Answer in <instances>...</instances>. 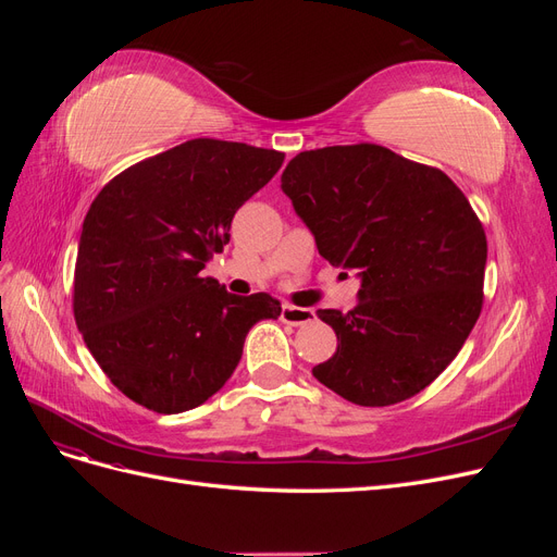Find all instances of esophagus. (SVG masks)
Masks as SVG:
<instances>
[{
	"mask_svg": "<svg viewBox=\"0 0 557 557\" xmlns=\"http://www.w3.org/2000/svg\"><path fill=\"white\" fill-rule=\"evenodd\" d=\"M281 320L288 325H307L313 320V311L305 307H293V305H283L281 307Z\"/></svg>",
	"mask_w": 557,
	"mask_h": 557,
	"instance_id": "obj_1",
	"label": "esophagus"
}]
</instances>
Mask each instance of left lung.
<instances>
[{
	"mask_svg": "<svg viewBox=\"0 0 557 557\" xmlns=\"http://www.w3.org/2000/svg\"><path fill=\"white\" fill-rule=\"evenodd\" d=\"M281 190L320 256L360 278L356 309L315 311L336 352L313 376L360 407L423 391L458 356L483 305L487 242L462 190L376 144L305 150Z\"/></svg>",
	"mask_w": 557,
	"mask_h": 557,
	"instance_id": "8db88e82",
	"label": "left lung"
}]
</instances>
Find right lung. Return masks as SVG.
I'll use <instances>...</instances> for the list:
<instances>
[{
    "mask_svg": "<svg viewBox=\"0 0 557 557\" xmlns=\"http://www.w3.org/2000/svg\"><path fill=\"white\" fill-rule=\"evenodd\" d=\"M283 153L193 139L109 181L83 221L74 318L111 383L158 413L205 404L237 369L248 330L281 315L267 293L232 295L201 269L281 170Z\"/></svg>",
    "mask_w": 557,
    "mask_h": 557,
    "instance_id": "obj_1",
    "label": "right lung"
}]
</instances>
